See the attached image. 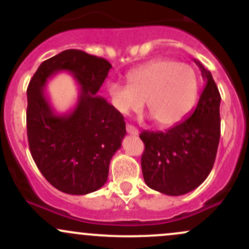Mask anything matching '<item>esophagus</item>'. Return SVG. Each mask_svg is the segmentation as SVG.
Returning a JSON list of instances; mask_svg holds the SVG:
<instances>
[{"label":"esophagus","instance_id":"34e87169","mask_svg":"<svg viewBox=\"0 0 249 249\" xmlns=\"http://www.w3.org/2000/svg\"><path fill=\"white\" fill-rule=\"evenodd\" d=\"M126 131H127V133L133 134V136H137V134H138V130L130 124L126 125Z\"/></svg>","mask_w":249,"mask_h":249}]
</instances>
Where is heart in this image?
Returning <instances> with one entry per match:
<instances>
[{"label":"heart","instance_id":"heart-1","mask_svg":"<svg viewBox=\"0 0 249 249\" xmlns=\"http://www.w3.org/2000/svg\"><path fill=\"white\" fill-rule=\"evenodd\" d=\"M128 84L111 82L107 93L117 111L127 115L146 102L159 126H172L187 115L198 93V76L191 65L172 59L150 61L127 73Z\"/></svg>","mask_w":249,"mask_h":249}]
</instances>
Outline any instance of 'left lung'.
I'll use <instances>...</instances> for the list:
<instances>
[{
	"label": "left lung",
	"mask_w": 249,
	"mask_h": 249,
	"mask_svg": "<svg viewBox=\"0 0 249 249\" xmlns=\"http://www.w3.org/2000/svg\"><path fill=\"white\" fill-rule=\"evenodd\" d=\"M205 85L196 107L166 131H142V170L150 188L167 196H182L205 181L215 161L220 141V97L210 70L194 59Z\"/></svg>",
	"instance_id": "8db88e82"
}]
</instances>
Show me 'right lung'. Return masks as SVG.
I'll list each match as a JSON object with an SVG mask.
<instances>
[{
	"mask_svg": "<svg viewBox=\"0 0 249 249\" xmlns=\"http://www.w3.org/2000/svg\"><path fill=\"white\" fill-rule=\"evenodd\" d=\"M112 65L107 59L69 49L42 63L27 90V132L34 161L61 192L83 196L107 182L108 165L126 134L124 117L96 95ZM69 72L80 85L77 103L57 114L44 92L50 78Z\"/></svg>",
	"mask_w": 249,
	"mask_h": 249,
	"instance_id": "obj_1",
	"label": "right lung"
}]
</instances>
